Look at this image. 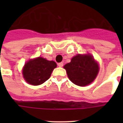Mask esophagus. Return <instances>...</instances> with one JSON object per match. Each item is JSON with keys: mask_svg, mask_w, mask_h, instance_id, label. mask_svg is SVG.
<instances>
[{"mask_svg": "<svg viewBox=\"0 0 123 123\" xmlns=\"http://www.w3.org/2000/svg\"><path fill=\"white\" fill-rule=\"evenodd\" d=\"M63 62H59V63H58V66H59V67H63Z\"/></svg>", "mask_w": 123, "mask_h": 123, "instance_id": "esophagus-1", "label": "esophagus"}]
</instances>
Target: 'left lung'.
<instances>
[{"label":"left lung","mask_w":123,"mask_h":123,"mask_svg":"<svg viewBox=\"0 0 123 123\" xmlns=\"http://www.w3.org/2000/svg\"><path fill=\"white\" fill-rule=\"evenodd\" d=\"M68 76L74 84L84 86L94 80L99 72V67L92 56L77 55L71 62L64 65Z\"/></svg>","instance_id":"left-lung-1"}]
</instances>
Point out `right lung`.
Segmentation results:
<instances>
[{
  "instance_id": "1",
  "label": "right lung",
  "mask_w": 123,
  "mask_h": 123,
  "mask_svg": "<svg viewBox=\"0 0 123 123\" xmlns=\"http://www.w3.org/2000/svg\"><path fill=\"white\" fill-rule=\"evenodd\" d=\"M56 67L55 62L38 57L25 64L23 69L24 78L31 85H40L50 78L53 70Z\"/></svg>"
}]
</instances>
